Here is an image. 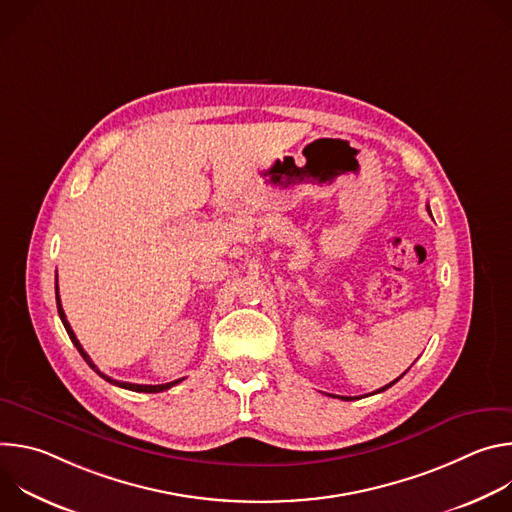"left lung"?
Here are the masks:
<instances>
[{"label": "left lung", "instance_id": "obj_1", "mask_svg": "<svg viewBox=\"0 0 512 512\" xmlns=\"http://www.w3.org/2000/svg\"><path fill=\"white\" fill-rule=\"evenodd\" d=\"M403 375H405V373H403ZM403 375H401V377H403ZM401 377H399V379H401ZM399 379H395V381H393V383H389V385H385V387H381V389H379V391H375V393H383V391H387V389H389V387H391V385H395V383H397V381H399ZM375 393H373V395H375ZM342 399H344V397H342ZM344 401H350V399H348V397H346V399H344Z\"/></svg>", "mask_w": 512, "mask_h": 512}]
</instances>
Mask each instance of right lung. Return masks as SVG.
<instances>
[{"label":"right lung","mask_w":512,"mask_h":512,"mask_svg":"<svg viewBox=\"0 0 512 512\" xmlns=\"http://www.w3.org/2000/svg\"><path fill=\"white\" fill-rule=\"evenodd\" d=\"M56 306H58V316H60V320H62V324H64V330H66V334L70 336V340H72V344L77 346V350L81 352V356L87 360V364L89 367L99 375V377H103L105 381H109L111 385H117V387H121V389H129V391H135V393H162V391H166V389H170V387H174V385H178L182 379H178V381H172V383H164V385H135V383H123V381H115V379H111V377H107V375H103L99 369H97V364L91 360V356L83 350V346H81V342L77 340V336H75V332H72V328H70V324H68V320H66V316H64V310H62V304H60V296H58V281H56Z\"/></svg>","instance_id":"1"}]
</instances>
